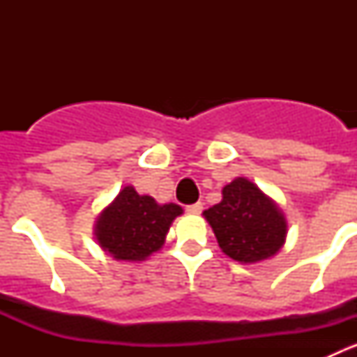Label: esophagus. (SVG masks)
I'll return each mask as SVG.
<instances>
[{
    "label": "esophagus",
    "mask_w": 357,
    "mask_h": 357,
    "mask_svg": "<svg viewBox=\"0 0 357 357\" xmlns=\"http://www.w3.org/2000/svg\"><path fill=\"white\" fill-rule=\"evenodd\" d=\"M185 211L191 214H200L202 211H204V204L202 202H197V204H191V206L185 207Z\"/></svg>",
    "instance_id": "1"
}]
</instances>
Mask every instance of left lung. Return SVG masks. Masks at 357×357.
<instances>
[{"instance_id":"1","label":"left lung","mask_w":357,"mask_h":357,"mask_svg":"<svg viewBox=\"0 0 357 357\" xmlns=\"http://www.w3.org/2000/svg\"><path fill=\"white\" fill-rule=\"evenodd\" d=\"M218 245L239 263H257L280 250L286 222L277 206L247 178H236L223 188L220 204L204 211Z\"/></svg>"}]
</instances>
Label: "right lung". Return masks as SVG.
I'll use <instances>...</instances> for the list:
<instances>
[{
	"instance_id": "1",
	"label": "right lung",
	"mask_w": 357,
	"mask_h": 357,
	"mask_svg": "<svg viewBox=\"0 0 357 357\" xmlns=\"http://www.w3.org/2000/svg\"><path fill=\"white\" fill-rule=\"evenodd\" d=\"M181 214L176 204L159 206L127 185L98 220L96 239L116 259L144 261L162 247L169 225Z\"/></svg>"
}]
</instances>
